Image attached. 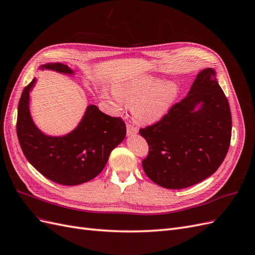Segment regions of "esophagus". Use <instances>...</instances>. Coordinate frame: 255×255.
<instances>
[{
  "label": "esophagus",
  "instance_id": "1",
  "mask_svg": "<svg viewBox=\"0 0 255 255\" xmlns=\"http://www.w3.org/2000/svg\"><path fill=\"white\" fill-rule=\"evenodd\" d=\"M127 132H128V135H134V134L138 133V128L134 125H132V123L128 122L127 123Z\"/></svg>",
  "mask_w": 255,
  "mask_h": 255
}]
</instances>
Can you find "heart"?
<instances>
[{
  "label": "heart",
  "instance_id": "b5f03b06",
  "mask_svg": "<svg viewBox=\"0 0 255 255\" xmlns=\"http://www.w3.org/2000/svg\"><path fill=\"white\" fill-rule=\"evenodd\" d=\"M179 95L174 82H161L157 76L142 74L116 83L114 94L103 92V98L115 107L132 105L133 117L137 122L153 123L161 119Z\"/></svg>",
  "mask_w": 255,
  "mask_h": 255
}]
</instances>
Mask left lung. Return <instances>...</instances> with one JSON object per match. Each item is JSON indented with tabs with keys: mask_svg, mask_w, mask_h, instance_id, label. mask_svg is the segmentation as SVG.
Wrapping results in <instances>:
<instances>
[{
	"mask_svg": "<svg viewBox=\"0 0 255 255\" xmlns=\"http://www.w3.org/2000/svg\"><path fill=\"white\" fill-rule=\"evenodd\" d=\"M139 134L149 145L142 168L159 186L186 188L216 172L229 150L232 116L214 69L199 72L188 95Z\"/></svg>",
	"mask_w": 255,
	"mask_h": 255,
	"instance_id": "1",
	"label": "left lung"
}]
</instances>
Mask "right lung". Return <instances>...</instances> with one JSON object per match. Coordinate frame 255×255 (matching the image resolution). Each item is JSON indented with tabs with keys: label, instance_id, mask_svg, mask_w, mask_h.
<instances>
[{
	"label": "right lung",
	"instance_id": "right-lung-1",
	"mask_svg": "<svg viewBox=\"0 0 255 255\" xmlns=\"http://www.w3.org/2000/svg\"><path fill=\"white\" fill-rule=\"evenodd\" d=\"M40 68L73 74L72 69L60 63ZM35 82L36 79L23 89L18 105L17 135L26 159L43 176L61 185L72 186L92 180L103 170L111 152L125 139V121L89 105L71 133L61 137L45 135L29 114V91Z\"/></svg>",
	"mask_w": 255,
	"mask_h": 255
}]
</instances>
